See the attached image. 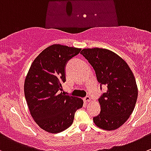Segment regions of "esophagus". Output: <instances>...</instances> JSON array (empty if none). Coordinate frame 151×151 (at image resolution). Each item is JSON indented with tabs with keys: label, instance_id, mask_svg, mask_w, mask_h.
Wrapping results in <instances>:
<instances>
[{
	"label": "esophagus",
	"instance_id": "obj_1",
	"mask_svg": "<svg viewBox=\"0 0 151 151\" xmlns=\"http://www.w3.org/2000/svg\"><path fill=\"white\" fill-rule=\"evenodd\" d=\"M84 100L85 102H90V101H91V99H90V96H86L85 98L84 99Z\"/></svg>",
	"mask_w": 151,
	"mask_h": 151
}]
</instances>
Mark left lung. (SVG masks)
<instances>
[{
  "label": "left lung",
  "instance_id": "1",
  "mask_svg": "<svg viewBox=\"0 0 151 151\" xmlns=\"http://www.w3.org/2000/svg\"><path fill=\"white\" fill-rule=\"evenodd\" d=\"M81 54L94 69L101 89L107 88L99 99L101 112L93 122L103 130H116L134 110L138 97L134 76L124 60L107 49H83Z\"/></svg>",
  "mask_w": 151,
  "mask_h": 151
}]
</instances>
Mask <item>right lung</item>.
<instances>
[{"instance_id": "add662e5", "label": "right lung", "mask_w": 151, "mask_h": 151, "mask_svg": "<svg viewBox=\"0 0 151 151\" xmlns=\"http://www.w3.org/2000/svg\"><path fill=\"white\" fill-rule=\"evenodd\" d=\"M81 49L53 44L43 50L31 64L24 81V95L36 124L51 133L62 132L73 124L83 100L60 90L66 81L67 61Z\"/></svg>"}]
</instances>
